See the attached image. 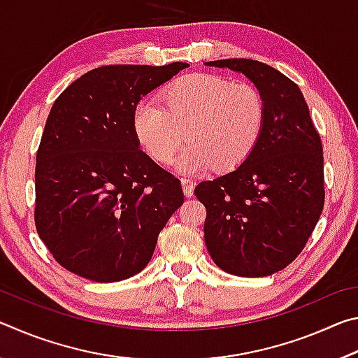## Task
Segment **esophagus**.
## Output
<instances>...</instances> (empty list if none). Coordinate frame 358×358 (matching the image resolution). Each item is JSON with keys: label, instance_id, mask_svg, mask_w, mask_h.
Instances as JSON below:
<instances>
[{"label": "esophagus", "instance_id": "34e87169", "mask_svg": "<svg viewBox=\"0 0 358 358\" xmlns=\"http://www.w3.org/2000/svg\"><path fill=\"white\" fill-rule=\"evenodd\" d=\"M181 187H183V192H185L186 197H192V194H194V183H192L191 180H186V178L181 180Z\"/></svg>", "mask_w": 358, "mask_h": 358}]
</instances>
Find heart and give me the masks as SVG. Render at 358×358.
<instances>
[{
	"label": "heart",
	"mask_w": 358,
	"mask_h": 358,
	"mask_svg": "<svg viewBox=\"0 0 358 358\" xmlns=\"http://www.w3.org/2000/svg\"><path fill=\"white\" fill-rule=\"evenodd\" d=\"M155 102L132 113L136 141L151 161L171 166L183 147L178 171L197 175L216 167L232 172L250 159L265 128L264 96L251 83L216 74H187L169 82Z\"/></svg>",
	"instance_id": "b5f03b06"
}]
</instances>
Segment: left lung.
I'll return each mask as SVG.
<instances>
[{
    "mask_svg": "<svg viewBox=\"0 0 358 358\" xmlns=\"http://www.w3.org/2000/svg\"><path fill=\"white\" fill-rule=\"evenodd\" d=\"M205 64L245 74L266 108L262 137L250 159L194 189L207 208L205 245L230 275H273L303 251L322 213V142L300 88L280 71L248 58Z\"/></svg>",
    "mask_w": 358,
    "mask_h": 358,
    "instance_id": "1",
    "label": "left lung"
}]
</instances>
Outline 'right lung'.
<instances>
[{
    "label": "right lung",
    "instance_id": "obj_1",
    "mask_svg": "<svg viewBox=\"0 0 358 358\" xmlns=\"http://www.w3.org/2000/svg\"><path fill=\"white\" fill-rule=\"evenodd\" d=\"M187 66H101L53 102L36 155L34 222L66 270L115 282L150 262L185 196L180 180L138 148L132 113Z\"/></svg>",
    "mask_w": 358,
    "mask_h": 358
}]
</instances>
